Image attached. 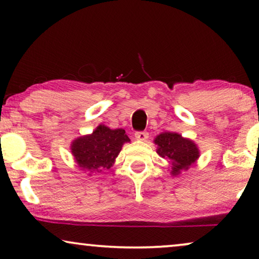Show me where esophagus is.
<instances>
[{
  "mask_svg": "<svg viewBox=\"0 0 259 259\" xmlns=\"http://www.w3.org/2000/svg\"><path fill=\"white\" fill-rule=\"evenodd\" d=\"M136 138L140 141H146L148 139V133L147 132H136Z\"/></svg>",
  "mask_w": 259,
  "mask_h": 259,
  "instance_id": "34e87169",
  "label": "esophagus"
}]
</instances>
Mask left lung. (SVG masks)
Wrapping results in <instances>:
<instances>
[{"mask_svg":"<svg viewBox=\"0 0 259 259\" xmlns=\"http://www.w3.org/2000/svg\"><path fill=\"white\" fill-rule=\"evenodd\" d=\"M154 144L158 146L157 153L169 160L173 176L187 171L199 158L197 145L176 132L160 133L154 139Z\"/></svg>","mask_w":259,"mask_h":259,"instance_id":"8db88e82","label":"left lung"}]
</instances>
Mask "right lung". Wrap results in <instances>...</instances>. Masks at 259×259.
<instances>
[{
	"mask_svg": "<svg viewBox=\"0 0 259 259\" xmlns=\"http://www.w3.org/2000/svg\"><path fill=\"white\" fill-rule=\"evenodd\" d=\"M128 141L131 140L125 130H111L105 125H99L92 134L74 140L70 151L81 169L102 172L112 167L122 145Z\"/></svg>",
	"mask_w": 259,
	"mask_h": 259,
	"instance_id": "1",
	"label": "right lung"
}]
</instances>
